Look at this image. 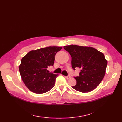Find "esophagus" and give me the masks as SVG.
I'll return each mask as SVG.
<instances>
[{"instance_id": "obj_1", "label": "esophagus", "mask_w": 122, "mask_h": 122, "mask_svg": "<svg viewBox=\"0 0 122 122\" xmlns=\"http://www.w3.org/2000/svg\"><path fill=\"white\" fill-rule=\"evenodd\" d=\"M65 77L66 79H69V78H71V76H69V75H68V76H65Z\"/></svg>"}]
</instances>
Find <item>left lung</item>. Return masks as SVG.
Returning <instances> with one entry per match:
<instances>
[{"mask_svg": "<svg viewBox=\"0 0 122 122\" xmlns=\"http://www.w3.org/2000/svg\"><path fill=\"white\" fill-rule=\"evenodd\" d=\"M72 57V67L81 69L79 76L74 78L76 84L72 87L81 92L94 89L103 80L107 65L104 54L96 49L77 45L64 46Z\"/></svg>", "mask_w": 122, "mask_h": 122, "instance_id": "left-lung-1", "label": "left lung"}]
</instances>
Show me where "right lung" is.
I'll use <instances>...</instances> for the list:
<instances>
[{"instance_id": "right-lung-1", "label": "right lung", "mask_w": 122, "mask_h": 122, "mask_svg": "<svg viewBox=\"0 0 122 122\" xmlns=\"http://www.w3.org/2000/svg\"><path fill=\"white\" fill-rule=\"evenodd\" d=\"M62 47L49 46L31 50L21 60L19 66L22 79L30 91L36 94L49 91L54 86L58 75L48 72L53 66L56 54Z\"/></svg>"}]
</instances>
